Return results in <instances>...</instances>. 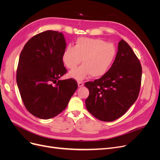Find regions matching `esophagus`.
Wrapping results in <instances>:
<instances>
[{
    "label": "esophagus",
    "mask_w": 160,
    "mask_h": 160,
    "mask_svg": "<svg viewBox=\"0 0 160 160\" xmlns=\"http://www.w3.org/2000/svg\"><path fill=\"white\" fill-rule=\"evenodd\" d=\"M77 83H78V86L79 87V88H81V87H83L84 85L83 82H82V81H78L77 82Z\"/></svg>",
    "instance_id": "1"
}]
</instances>
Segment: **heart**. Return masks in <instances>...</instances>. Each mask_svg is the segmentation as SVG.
I'll return each mask as SVG.
<instances>
[{
  "label": "heart",
  "mask_w": 160,
  "mask_h": 160,
  "mask_svg": "<svg viewBox=\"0 0 160 160\" xmlns=\"http://www.w3.org/2000/svg\"><path fill=\"white\" fill-rule=\"evenodd\" d=\"M116 53V48L111 43L100 38L81 37L77 38L75 46L65 48L62 61L72 70L82 61L83 65L70 72V76L75 79L82 80L89 75L98 78L107 73L113 63Z\"/></svg>",
  "instance_id": "obj_1"
}]
</instances>
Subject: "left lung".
<instances>
[{
  "mask_svg": "<svg viewBox=\"0 0 160 160\" xmlns=\"http://www.w3.org/2000/svg\"><path fill=\"white\" fill-rule=\"evenodd\" d=\"M142 75L139 59L128 43L122 39L107 73L85 83L89 91L85 100L89 112L103 122H113L122 117L138 98Z\"/></svg>",
  "mask_w": 160,
  "mask_h": 160,
  "instance_id": "left-lung-1",
  "label": "left lung"
}]
</instances>
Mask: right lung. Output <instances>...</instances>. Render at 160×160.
<instances>
[{"label":"right lung","instance_id":"1","mask_svg":"<svg viewBox=\"0 0 160 160\" xmlns=\"http://www.w3.org/2000/svg\"><path fill=\"white\" fill-rule=\"evenodd\" d=\"M65 48L61 32L46 31L30 38L21 52L16 76L19 93L28 112L38 118L61 113L78 87L72 78L59 80L67 72L62 61Z\"/></svg>","mask_w":160,"mask_h":160}]
</instances>
